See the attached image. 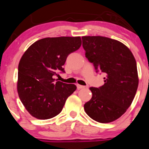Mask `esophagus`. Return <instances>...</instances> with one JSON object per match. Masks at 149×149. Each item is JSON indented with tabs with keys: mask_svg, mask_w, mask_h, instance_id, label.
I'll return each instance as SVG.
<instances>
[{
	"mask_svg": "<svg viewBox=\"0 0 149 149\" xmlns=\"http://www.w3.org/2000/svg\"><path fill=\"white\" fill-rule=\"evenodd\" d=\"M77 88L78 89H81V88H85V86H84L80 85V84H77Z\"/></svg>",
	"mask_w": 149,
	"mask_h": 149,
	"instance_id": "1",
	"label": "esophagus"
}]
</instances>
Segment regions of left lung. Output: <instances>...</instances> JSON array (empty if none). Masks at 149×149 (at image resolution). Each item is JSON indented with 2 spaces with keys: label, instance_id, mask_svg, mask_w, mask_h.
<instances>
[{
  "label": "left lung",
  "instance_id": "8db88e82",
  "mask_svg": "<svg viewBox=\"0 0 149 149\" xmlns=\"http://www.w3.org/2000/svg\"><path fill=\"white\" fill-rule=\"evenodd\" d=\"M86 57L106 74L104 84L91 87V100L84 104L91 119L102 123L116 120L130 106L139 86L136 61L124 44L101 36L82 37Z\"/></svg>",
  "mask_w": 149,
  "mask_h": 149
}]
</instances>
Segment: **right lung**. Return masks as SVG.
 I'll list each match as a JSON object with an SVG mask.
<instances>
[{"label": "right lung", "mask_w": 149, "mask_h": 149, "mask_svg": "<svg viewBox=\"0 0 149 149\" xmlns=\"http://www.w3.org/2000/svg\"><path fill=\"white\" fill-rule=\"evenodd\" d=\"M81 45L80 37H47L33 43L21 58L18 68L17 91L29 113L47 120L62 111L66 100L76 89L75 84L57 81V72L69 54Z\"/></svg>", "instance_id": "add662e5"}]
</instances>
